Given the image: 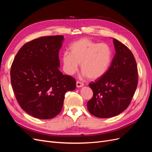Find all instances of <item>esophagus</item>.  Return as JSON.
<instances>
[{"mask_svg": "<svg viewBox=\"0 0 152 152\" xmlns=\"http://www.w3.org/2000/svg\"><path fill=\"white\" fill-rule=\"evenodd\" d=\"M76 86L77 87H82L84 86V84L82 83V82H79V81H77L76 82Z\"/></svg>", "mask_w": 152, "mask_h": 152, "instance_id": "obj_1", "label": "esophagus"}]
</instances>
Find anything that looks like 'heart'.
Instances as JSON below:
<instances>
[{
  "instance_id": "b5f03b06",
  "label": "heart",
  "mask_w": 152,
  "mask_h": 152,
  "mask_svg": "<svg viewBox=\"0 0 152 152\" xmlns=\"http://www.w3.org/2000/svg\"><path fill=\"white\" fill-rule=\"evenodd\" d=\"M70 53L61 56L63 70L67 75L76 73L80 63L82 75L96 80L104 75L111 66L113 50L108 44L98 43L82 38L72 43Z\"/></svg>"
}]
</instances>
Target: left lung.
I'll return each mask as SVG.
<instances>
[{"instance_id":"8db88e82","label":"left lung","mask_w":152,"mask_h":152,"mask_svg":"<svg viewBox=\"0 0 152 152\" xmlns=\"http://www.w3.org/2000/svg\"><path fill=\"white\" fill-rule=\"evenodd\" d=\"M113 41L116 54L108 71L89 84L93 96L87 103V109L99 118L115 117L124 112L137 86V68L132 52L120 41Z\"/></svg>"}]
</instances>
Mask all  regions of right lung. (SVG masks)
<instances>
[{
  "mask_svg": "<svg viewBox=\"0 0 152 152\" xmlns=\"http://www.w3.org/2000/svg\"><path fill=\"white\" fill-rule=\"evenodd\" d=\"M63 35L42 37L26 43L14 59L11 82L16 99L27 113L49 119L60 113L67 91L76 81L59 70Z\"/></svg>",
  "mask_w": 152,
  "mask_h": 152,
  "instance_id": "right-lung-1",
  "label": "right lung"
}]
</instances>
